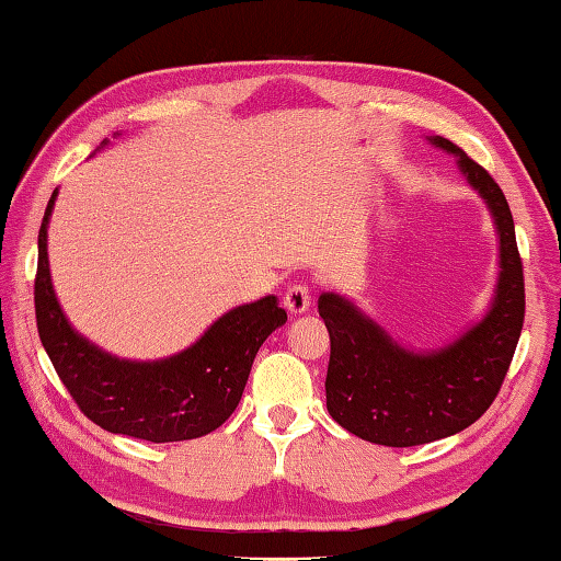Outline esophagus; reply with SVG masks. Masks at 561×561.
I'll return each instance as SVG.
<instances>
[{
	"instance_id": "34e87169",
	"label": "esophagus",
	"mask_w": 561,
	"mask_h": 561,
	"mask_svg": "<svg viewBox=\"0 0 561 561\" xmlns=\"http://www.w3.org/2000/svg\"><path fill=\"white\" fill-rule=\"evenodd\" d=\"M284 307H287V311L294 316L309 311L311 294L307 284H294V287H289L287 294H284Z\"/></svg>"
}]
</instances>
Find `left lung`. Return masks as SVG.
Instances as JSON below:
<instances>
[{"instance_id":"obj_1","label":"left lung","mask_w":561,"mask_h":561,"mask_svg":"<svg viewBox=\"0 0 561 561\" xmlns=\"http://www.w3.org/2000/svg\"><path fill=\"white\" fill-rule=\"evenodd\" d=\"M426 139L456 157L491 210L501 270L483 319L434 351L404 348L351 299L321 294L319 313L331 335L325 407L343 430L382 446H420L471 426L501 390L525 319L523 262L501 186L454 141Z\"/></svg>"}]
</instances>
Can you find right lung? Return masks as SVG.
I'll return each instance as SVG.
<instances>
[{"label":"right lung","instance_id":"add662e5","mask_svg":"<svg viewBox=\"0 0 561 561\" xmlns=\"http://www.w3.org/2000/svg\"><path fill=\"white\" fill-rule=\"evenodd\" d=\"M105 145L107 139L100 147ZM56 196L58 188L50 193L38 230L36 325L80 412L105 432L154 444L216 432L236 412L254 355L272 331L287 323V311L270 294L222 313L196 343L169 358H117L80 335L58 304L48 267V220Z\"/></svg>","mask_w":561,"mask_h":561}]
</instances>
